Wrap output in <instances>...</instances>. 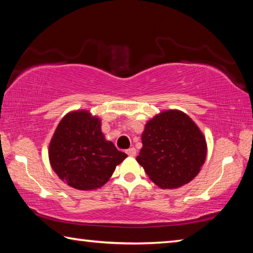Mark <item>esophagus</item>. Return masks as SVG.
I'll return each mask as SVG.
<instances>
[{"mask_svg": "<svg viewBox=\"0 0 253 253\" xmlns=\"http://www.w3.org/2000/svg\"><path fill=\"white\" fill-rule=\"evenodd\" d=\"M126 154H127L128 156L134 157V156L136 155V149H135L134 147H131V148H129V149H127V151H126Z\"/></svg>", "mask_w": 253, "mask_h": 253, "instance_id": "1", "label": "esophagus"}]
</instances>
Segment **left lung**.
<instances>
[{"label": "left lung", "instance_id": "obj_1", "mask_svg": "<svg viewBox=\"0 0 253 253\" xmlns=\"http://www.w3.org/2000/svg\"><path fill=\"white\" fill-rule=\"evenodd\" d=\"M142 143L136 161L163 190L190 183L207 158L203 132L181 110H164L148 121Z\"/></svg>", "mask_w": 253, "mask_h": 253}]
</instances>
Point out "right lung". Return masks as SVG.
I'll use <instances>...</instances> for the list:
<instances>
[{"mask_svg":"<svg viewBox=\"0 0 253 253\" xmlns=\"http://www.w3.org/2000/svg\"><path fill=\"white\" fill-rule=\"evenodd\" d=\"M126 157L106 140L101 121L88 110L68 113L49 144L51 168L61 181L81 191L105 185Z\"/></svg>","mask_w":253,"mask_h":253,"instance_id":"add662e5","label":"right lung"}]
</instances>
